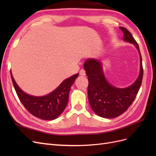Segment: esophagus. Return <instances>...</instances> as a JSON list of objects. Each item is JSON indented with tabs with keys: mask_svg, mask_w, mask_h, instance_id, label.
<instances>
[{
	"mask_svg": "<svg viewBox=\"0 0 156 156\" xmlns=\"http://www.w3.org/2000/svg\"><path fill=\"white\" fill-rule=\"evenodd\" d=\"M79 75H81V76H84V75H86L85 71H84V69H81L79 72Z\"/></svg>",
	"mask_w": 156,
	"mask_h": 156,
	"instance_id": "1",
	"label": "esophagus"
}]
</instances>
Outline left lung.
Returning a JSON list of instances; mask_svg holds the SVG:
<instances>
[{"instance_id":"obj_1","label":"left lung","mask_w":156,"mask_h":156,"mask_svg":"<svg viewBox=\"0 0 156 156\" xmlns=\"http://www.w3.org/2000/svg\"><path fill=\"white\" fill-rule=\"evenodd\" d=\"M119 28L124 33L123 40L134 44L139 51L140 73L136 81L128 87H115L107 81L100 60L88 58L84 63L88 80V98L90 105L96 115L106 119L117 117L127 111L139 90L143 77L142 57L139 45L130 32L124 27Z\"/></svg>"}]
</instances>
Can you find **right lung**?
Instances as JSON below:
<instances>
[{"instance_id": "1", "label": "right lung", "mask_w": 156, "mask_h": 156, "mask_svg": "<svg viewBox=\"0 0 156 156\" xmlns=\"http://www.w3.org/2000/svg\"><path fill=\"white\" fill-rule=\"evenodd\" d=\"M14 88L20 100L32 115L45 120H53L64 111L68 102L71 87L79 76L76 73L61 83L55 90L44 96H31L23 92L14 80L10 70Z\"/></svg>"}]
</instances>
